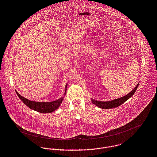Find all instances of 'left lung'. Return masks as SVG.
<instances>
[{
    "label": "left lung",
    "mask_w": 157,
    "mask_h": 157,
    "mask_svg": "<svg viewBox=\"0 0 157 157\" xmlns=\"http://www.w3.org/2000/svg\"><path fill=\"white\" fill-rule=\"evenodd\" d=\"M139 86V83L137 84V86L127 95L117 98L115 99L109 101H100L98 100H95L92 98V102L95 105L101 108V109H112V108H115L120 105H122L124 103H125L127 100H128L130 98H131L137 90V88Z\"/></svg>",
    "instance_id": "1"
}]
</instances>
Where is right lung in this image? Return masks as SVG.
Here are the masks:
<instances>
[{
    "instance_id": "obj_1",
    "label": "right lung",
    "mask_w": 157,
    "mask_h": 157,
    "mask_svg": "<svg viewBox=\"0 0 157 157\" xmlns=\"http://www.w3.org/2000/svg\"><path fill=\"white\" fill-rule=\"evenodd\" d=\"M67 88V84L65 86V93L63 94V97H61L60 98L57 100L50 101V102H38V101H31L21 96L16 90V92L18 97L21 99V100L30 109L41 113H51L56 111L61 105L62 101L64 99V97L66 94Z\"/></svg>"
}]
</instances>
